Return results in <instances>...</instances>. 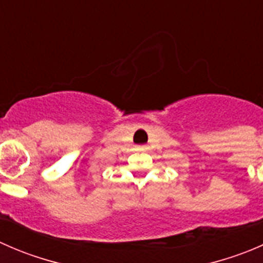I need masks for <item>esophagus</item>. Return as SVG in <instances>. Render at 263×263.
I'll return each mask as SVG.
<instances>
[{"instance_id": "1", "label": "esophagus", "mask_w": 263, "mask_h": 263, "mask_svg": "<svg viewBox=\"0 0 263 263\" xmlns=\"http://www.w3.org/2000/svg\"><path fill=\"white\" fill-rule=\"evenodd\" d=\"M137 150H139V151H146L147 146H145V145H140V146H137Z\"/></svg>"}]
</instances>
